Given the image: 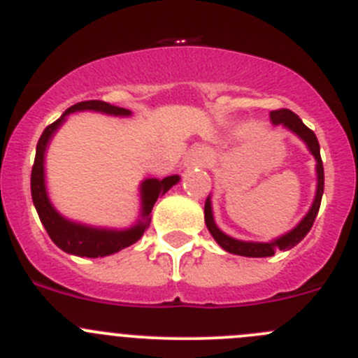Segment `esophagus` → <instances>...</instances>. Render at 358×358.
Returning <instances> with one entry per match:
<instances>
[{
	"label": "esophagus",
	"mask_w": 358,
	"mask_h": 358,
	"mask_svg": "<svg viewBox=\"0 0 358 358\" xmlns=\"http://www.w3.org/2000/svg\"><path fill=\"white\" fill-rule=\"evenodd\" d=\"M208 159V152L205 148H196L190 153V160L192 164H205V160Z\"/></svg>",
	"instance_id": "1"
}]
</instances>
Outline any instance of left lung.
I'll return each mask as SVG.
<instances>
[{
  "instance_id": "left-lung-1",
  "label": "left lung",
  "mask_w": 358,
  "mask_h": 358,
  "mask_svg": "<svg viewBox=\"0 0 358 358\" xmlns=\"http://www.w3.org/2000/svg\"><path fill=\"white\" fill-rule=\"evenodd\" d=\"M270 118L275 125H282L288 127L289 130L300 136L303 141L307 143L309 146L310 153L315 155L316 162V171H318V189H316V198L313 206H310L309 213L300 220V224L296 226L295 229H292L289 233H286L285 236H280V238L273 240V242H266V243H258V242H242V240H235L231 236L224 235V233L220 231L219 228L213 222V215H212V206H210V199H206L205 203V222L208 231L212 233V236L215 238V242L219 243L220 247L231 255H238V256H247V258H266V256H273L275 255V250H288L292 247H295L307 233L310 231L313 224H315V219L318 215L320 205H322V196H323V185H325V175H323V162H322V155H320V143L316 139V134L309 129V127L303 125L302 120L295 115L289 109H275V111L270 113Z\"/></svg>"
}]
</instances>
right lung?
Wrapping results in <instances>:
<instances>
[{
    "label": "right lung",
    "mask_w": 358,
    "mask_h": 358,
    "mask_svg": "<svg viewBox=\"0 0 358 358\" xmlns=\"http://www.w3.org/2000/svg\"><path fill=\"white\" fill-rule=\"evenodd\" d=\"M85 109H92V111H102L108 115H130L129 109L116 108L111 103L103 102V100H85V102L73 103L72 108L66 109L59 120L55 123L45 127V130L40 136L38 143H36V155L35 162H33L31 169V198L35 203V208L38 212L40 220H42L43 228L51 236L52 242L59 247L62 250L69 252V255L76 256H86V258H102V256H109L113 252L125 249V247L132 245L138 242L143 236V233L148 229L150 220H152V208L155 205L157 199L164 196L178 182V176L173 175L164 180L150 178L145 180L141 185V196H143V220L134 228L125 229V231H109V229H96L88 228V226L73 224L70 220L63 219L52 205L49 203L48 194H45V185H43V152L48 146L49 139L52 134L56 132L59 125L63 123L65 116L73 111H85Z\"/></svg>",
    "instance_id": "add662e5"
}]
</instances>
